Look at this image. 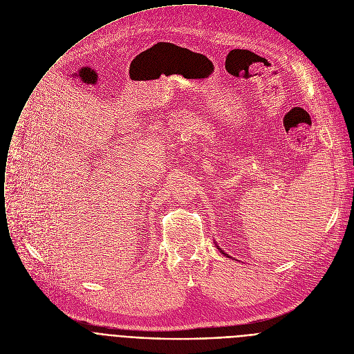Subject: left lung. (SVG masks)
Returning a JSON list of instances; mask_svg holds the SVG:
<instances>
[{"label": "left lung", "instance_id": "8db88e82", "mask_svg": "<svg viewBox=\"0 0 354 354\" xmlns=\"http://www.w3.org/2000/svg\"><path fill=\"white\" fill-rule=\"evenodd\" d=\"M216 247H218V250H219V251H221V252H222V254H223V255H226V257H227V258H232V257H230V255H229V254H226V252H225V251H223V250H222V248H221V247H219V245H218V244H216Z\"/></svg>", "mask_w": 354, "mask_h": 354}]
</instances>
